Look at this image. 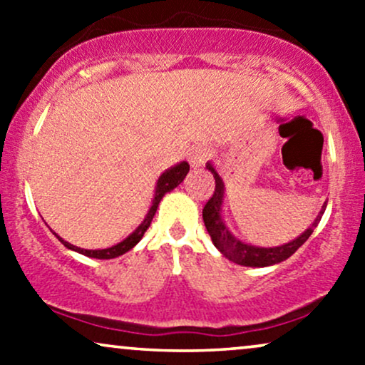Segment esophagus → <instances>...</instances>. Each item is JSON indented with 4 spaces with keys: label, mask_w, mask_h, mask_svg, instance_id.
<instances>
[{
    "label": "esophagus",
    "mask_w": 365,
    "mask_h": 365,
    "mask_svg": "<svg viewBox=\"0 0 365 365\" xmlns=\"http://www.w3.org/2000/svg\"><path fill=\"white\" fill-rule=\"evenodd\" d=\"M209 156H211L209 149L204 148V145H199V148H195L190 154H188V159H190V165L194 166V168H199V166H202L204 163L207 161Z\"/></svg>",
    "instance_id": "obj_1"
}]
</instances>
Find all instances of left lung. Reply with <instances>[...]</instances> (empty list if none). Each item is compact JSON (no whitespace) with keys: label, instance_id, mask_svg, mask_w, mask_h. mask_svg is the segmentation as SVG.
Returning <instances> with one entry per match:
<instances>
[{"label":"left lung","instance_id":"1","mask_svg":"<svg viewBox=\"0 0 365 365\" xmlns=\"http://www.w3.org/2000/svg\"><path fill=\"white\" fill-rule=\"evenodd\" d=\"M206 168L211 171L212 177H215L216 188L215 194H212L211 199L207 200V204L202 209V220L204 225H206L207 233L211 235L212 244L221 254L225 255L226 259H230L232 262L240 264V266H249V267H266L273 266V264L283 262L284 259L290 257L292 254L297 252L300 245L305 244L309 237L312 235L314 228L319 225L322 215H324L326 202L322 204L321 211L317 212L314 223L309 226L307 230L293 238L288 244L278 245V247H255L247 244V242H242L240 238H237L232 232L228 230V226L225 225L223 221V200H225V183L223 178L220 177L215 166L211 163H207Z\"/></svg>","mask_w":365,"mask_h":365}]
</instances>
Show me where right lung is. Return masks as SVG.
<instances>
[{"instance_id":"right-lung-1","label":"right lung","mask_w":365,"mask_h":365,"mask_svg":"<svg viewBox=\"0 0 365 365\" xmlns=\"http://www.w3.org/2000/svg\"><path fill=\"white\" fill-rule=\"evenodd\" d=\"M188 170H190V166H188L187 161H182L178 163V165L171 166L165 171V173L161 175V177L158 178V183H156V192H154V199H153V204H150L148 215H145L144 221L137 226L135 230H133L130 235L125 238V240H121L120 244L113 245V247H108V249H96V250H89V249H81V247H75L72 244H68L66 240H63L54 233V235L58 237V240L61 242L63 245L66 247V249L70 250H75V252L82 254V255H87V257H94V259H115L118 257V255H123L125 252H128V250H132L133 247L140 242V238L144 237L145 230L150 226V221H153L154 215H156L158 211V206L159 202H161V199L165 197V194H168V192L173 190L175 187H178L180 183L183 182V178L187 177Z\"/></svg>"}]
</instances>
